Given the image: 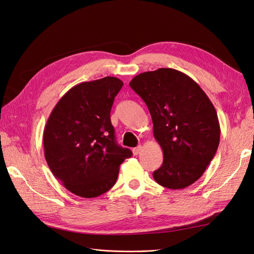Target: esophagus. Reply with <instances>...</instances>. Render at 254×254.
Wrapping results in <instances>:
<instances>
[{"instance_id": "esophagus-1", "label": "esophagus", "mask_w": 254, "mask_h": 254, "mask_svg": "<svg viewBox=\"0 0 254 254\" xmlns=\"http://www.w3.org/2000/svg\"><path fill=\"white\" fill-rule=\"evenodd\" d=\"M141 150H142V146H141V145L136 146V147H134V148L132 149L133 155H139V153H140V151H141Z\"/></svg>"}]
</instances>
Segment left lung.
Here are the masks:
<instances>
[{
    "label": "left lung",
    "instance_id": "8db88e82",
    "mask_svg": "<svg viewBox=\"0 0 254 254\" xmlns=\"http://www.w3.org/2000/svg\"><path fill=\"white\" fill-rule=\"evenodd\" d=\"M150 112L163 163L152 174L160 186L180 190L196 182L217 151L220 127L210 98L175 68L144 72L130 81Z\"/></svg>",
    "mask_w": 254,
    "mask_h": 254
}]
</instances>
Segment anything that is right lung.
<instances>
[{
  "instance_id": "right-lung-1",
  "label": "right lung",
  "mask_w": 254,
  "mask_h": 254,
  "mask_svg": "<svg viewBox=\"0 0 254 254\" xmlns=\"http://www.w3.org/2000/svg\"><path fill=\"white\" fill-rule=\"evenodd\" d=\"M117 77L81 82L54 107L43 131L44 157L71 193L94 198L109 190L120 165L132 156L115 141L110 111L123 87Z\"/></svg>"
}]
</instances>
